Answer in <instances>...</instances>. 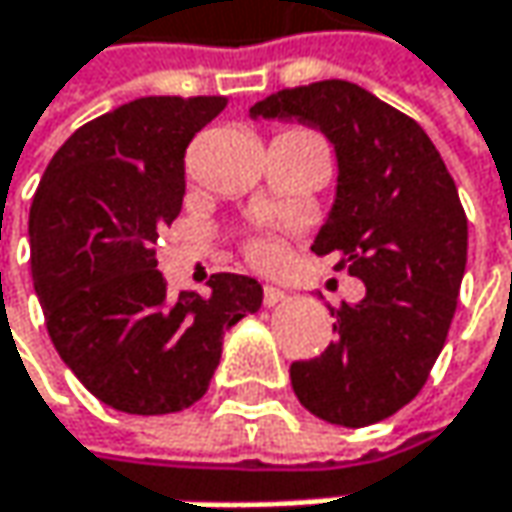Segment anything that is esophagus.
<instances>
[{"label":"esophagus","mask_w":512,"mask_h":512,"mask_svg":"<svg viewBox=\"0 0 512 512\" xmlns=\"http://www.w3.org/2000/svg\"><path fill=\"white\" fill-rule=\"evenodd\" d=\"M288 294L282 291V288H276V285H265V305L273 308V305H279V302H285Z\"/></svg>","instance_id":"34e87169"}]
</instances>
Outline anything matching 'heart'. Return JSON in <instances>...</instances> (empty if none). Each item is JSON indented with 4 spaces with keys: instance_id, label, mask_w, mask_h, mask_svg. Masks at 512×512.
<instances>
[{
    "instance_id": "heart-1",
    "label": "heart",
    "mask_w": 512,
    "mask_h": 512,
    "mask_svg": "<svg viewBox=\"0 0 512 512\" xmlns=\"http://www.w3.org/2000/svg\"><path fill=\"white\" fill-rule=\"evenodd\" d=\"M250 259L259 262V265H270L276 259V244L268 239H259V242L250 244Z\"/></svg>"
}]
</instances>
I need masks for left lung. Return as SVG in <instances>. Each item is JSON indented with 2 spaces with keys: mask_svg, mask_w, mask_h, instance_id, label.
<instances>
[{
  "mask_svg": "<svg viewBox=\"0 0 512 512\" xmlns=\"http://www.w3.org/2000/svg\"><path fill=\"white\" fill-rule=\"evenodd\" d=\"M253 120L320 129L337 155V192L317 256L363 279L357 305L331 308L334 343L291 366L299 403L337 426H369L418 395L447 343L467 268V216L421 126L345 80L282 89Z\"/></svg>",
  "mask_w": 512,
  "mask_h": 512,
  "instance_id": "obj_1",
  "label": "left lung"
}]
</instances>
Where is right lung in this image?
I'll return each mask as SVG.
<instances>
[{"mask_svg": "<svg viewBox=\"0 0 512 512\" xmlns=\"http://www.w3.org/2000/svg\"><path fill=\"white\" fill-rule=\"evenodd\" d=\"M227 97H141L80 126L31 204V273L51 343L97 400L169 415L201 400L224 334L262 285L216 273L210 296L167 294L158 230L184 201V152Z\"/></svg>", "mask_w": 512, "mask_h": 512, "instance_id": "obj_1", "label": "right lung"}]
</instances>
